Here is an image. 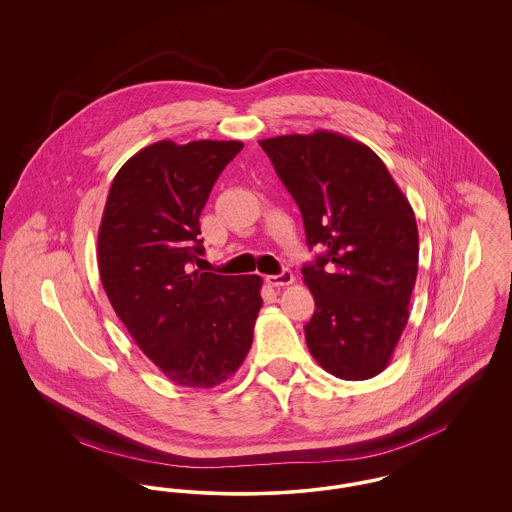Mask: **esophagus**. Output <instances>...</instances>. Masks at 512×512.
Masks as SVG:
<instances>
[{"instance_id": "obj_1", "label": "esophagus", "mask_w": 512, "mask_h": 512, "mask_svg": "<svg viewBox=\"0 0 512 512\" xmlns=\"http://www.w3.org/2000/svg\"><path fill=\"white\" fill-rule=\"evenodd\" d=\"M265 280H267L268 286H272V288H282V286L293 284L295 278H293L292 270L284 268L280 274H270Z\"/></svg>"}]
</instances>
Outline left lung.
I'll return each instance as SVG.
<instances>
[{
  "label": "left lung",
  "instance_id": "1",
  "mask_svg": "<svg viewBox=\"0 0 512 512\" xmlns=\"http://www.w3.org/2000/svg\"><path fill=\"white\" fill-rule=\"evenodd\" d=\"M292 194L307 245L326 253L301 268L315 297L305 324L311 355L341 380H368L390 363L409 320L418 272L413 207L382 159L328 130L259 142Z\"/></svg>",
  "mask_w": 512,
  "mask_h": 512
}]
</instances>
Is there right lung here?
Wrapping results in <instances>:
<instances>
[{"mask_svg": "<svg viewBox=\"0 0 512 512\" xmlns=\"http://www.w3.org/2000/svg\"><path fill=\"white\" fill-rule=\"evenodd\" d=\"M242 147H144L117 172L99 224L103 290L144 355L184 388H213L240 368L263 305L257 274L190 272L203 253L199 215Z\"/></svg>", "mask_w": 512, "mask_h": 512, "instance_id": "obj_1", "label": "right lung"}]
</instances>
